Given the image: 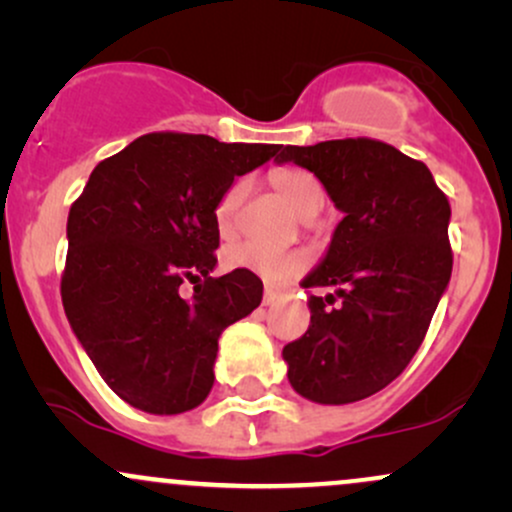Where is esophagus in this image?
Listing matches in <instances>:
<instances>
[{"mask_svg":"<svg viewBox=\"0 0 512 512\" xmlns=\"http://www.w3.org/2000/svg\"><path fill=\"white\" fill-rule=\"evenodd\" d=\"M279 298H281V293L276 291V289H264L262 303H264V305H274V303H279Z\"/></svg>","mask_w":512,"mask_h":512,"instance_id":"esophagus-1","label":"esophagus"}]
</instances>
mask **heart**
<instances>
[{
    "mask_svg": "<svg viewBox=\"0 0 512 512\" xmlns=\"http://www.w3.org/2000/svg\"><path fill=\"white\" fill-rule=\"evenodd\" d=\"M269 182L276 195L284 199L289 207L296 211L301 219H313L325 207V190L322 182L315 178L310 170L298 166H279L269 173ZM245 195H248V180H236L226 187L219 204H216V223L223 236H231L236 231L238 211L243 207ZM223 262L228 269H240L250 272L269 284L289 281L301 276L310 267V252L293 250H274L260 243H233L223 250Z\"/></svg>",
    "mask_w": 512,
    "mask_h": 512,
    "instance_id": "heart-1",
    "label": "heart"
}]
</instances>
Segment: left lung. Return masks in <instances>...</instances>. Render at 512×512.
<instances>
[{
    "label": "left lung",
    "mask_w": 512,
    "mask_h": 512,
    "mask_svg": "<svg viewBox=\"0 0 512 512\" xmlns=\"http://www.w3.org/2000/svg\"><path fill=\"white\" fill-rule=\"evenodd\" d=\"M344 211L325 260L303 281L310 327L284 346L289 383L320 404L387 387L419 351L452 274L450 202L426 163L378 139L286 146Z\"/></svg>",
    "instance_id": "1"
}]
</instances>
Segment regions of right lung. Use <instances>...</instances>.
<instances>
[{"mask_svg": "<svg viewBox=\"0 0 512 512\" xmlns=\"http://www.w3.org/2000/svg\"><path fill=\"white\" fill-rule=\"evenodd\" d=\"M279 144L151 132L93 168L69 209L62 303L110 390L149 414H182L214 385L219 337L262 301L260 276H211L216 204ZM196 284L192 299L179 284Z\"/></svg>", "mask_w": 512, "mask_h": 512, "instance_id": "add662e5", "label": "right lung"}]
</instances>
